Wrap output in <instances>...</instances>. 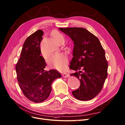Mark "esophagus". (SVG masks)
<instances>
[{"mask_svg": "<svg viewBox=\"0 0 125 125\" xmlns=\"http://www.w3.org/2000/svg\"><path fill=\"white\" fill-rule=\"evenodd\" d=\"M62 76H63V77H65V78L68 77L69 76V74L64 73H62Z\"/></svg>", "mask_w": 125, "mask_h": 125, "instance_id": "esophagus-1", "label": "esophagus"}]
</instances>
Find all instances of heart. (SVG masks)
<instances>
[{
  "instance_id": "b5f03b06",
  "label": "heart",
  "mask_w": 125,
  "mask_h": 125,
  "mask_svg": "<svg viewBox=\"0 0 125 125\" xmlns=\"http://www.w3.org/2000/svg\"><path fill=\"white\" fill-rule=\"evenodd\" d=\"M52 36L56 42L61 40H64V36L60 33L57 31H54L52 33ZM42 54L44 58L48 57L43 51L42 50ZM68 62V58L66 55L61 52H58L52 55L49 60L50 66L54 67L58 70H63L65 69Z\"/></svg>"
}]
</instances>
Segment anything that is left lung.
Here are the masks:
<instances>
[{"mask_svg": "<svg viewBox=\"0 0 125 125\" xmlns=\"http://www.w3.org/2000/svg\"><path fill=\"white\" fill-rule=\"evenodd\" d=\"M74 42L70 69L75 71L70 75L81 82L78 89L72 92L76 99H92L101 91L107 76L108 62L105 51L96 36L81 27L59 28Z\"/></svg>", "mask_w": 125, "mask_h": 125, "instance_id": "left-lung-1", "label": "left lung"}]
</instances>
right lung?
Masks as SVG:
<instances>
[{"instance_id": "1", "label": "right lung", "mask_w": 125, "mask_h": 125, "mask_svg": "<svg viewBox=\"0 0 125 125\" xmlns=\"http://www.w3.org/2000/svg\"><path fill=\"white\" fill-rule=\"evenodd\" d=\"M43 32L38 30L26 38L16 69L23 94L35 103L43 102L50 95L52 83L61 75L55 69L45 71L46 63L41 56L40 43Z\"/></svg>"}]
</instances>
